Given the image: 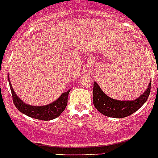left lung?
<instances>
[{
    "label": "left lung",
    "instance_id": "left-lung-1",
    "mask_svg": "<svg viewBox=\"0 0 158 158\" xmlns=\"http://www.w3.org/2000/svg\"><path fill=\"white\" fill-rule=\"evenodd\" d=\"M151 92V82L147 90L134 100H116L107 96L100 86L94 83L93 102L94 107L104 115L113 118H124L129 116L144 105Z\"/></svg>",
    "mask_w": 158,
    "mask_h": 158
}]
</instances>
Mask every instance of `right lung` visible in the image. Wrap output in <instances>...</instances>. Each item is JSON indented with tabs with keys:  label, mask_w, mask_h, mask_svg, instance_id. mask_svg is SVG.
<instances>
[{
	"label": "right lung",
	"mask_w": 158,
	"mask_h": 158,
	"mask_svg": "<svg viewBox=\"0 0 158 158\" xmlns=\"http://www.w3.org/2000/svg\"><path fill=\"white\" fill-rule=\"evenodd\" d=\"M9 85H10L12 100H13L15 106L20 112L31 118H35L37 120H42V121H50L61 115L62 112L64 111L67 106L68 96H69L70 90L63 93L58 100L49 105L44 106H32L24 103L23 100H20V98L17 96V94H15L13 89L11 87L10 80H9Z\"/></svg>",
	"instance_id": "obj_1"
}]
</instances>
